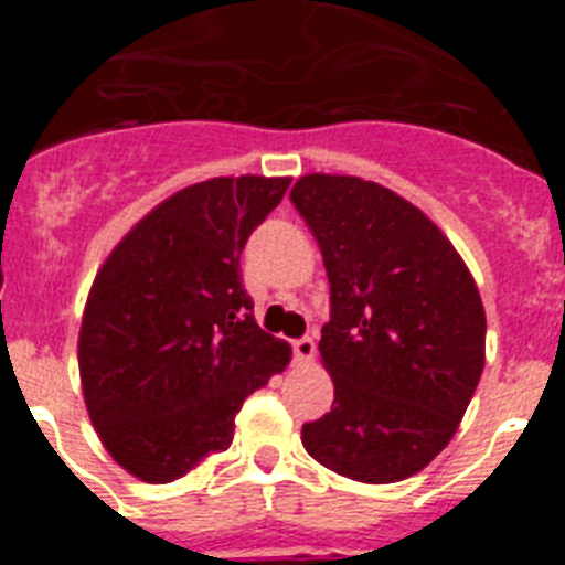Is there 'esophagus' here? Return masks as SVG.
I'll return each mask as SVG.
<instances>
[{
    "label": "esophagus",
    "instance_id": "esophagus-1",
    "mask_svg": "<svg viewBox=\"0 0 565 565\" xmlns=\"http://www.w3.org/2000/svg\"><path fill=\"white\" fill-rule=\"evenodd\" d=\"M291 348H294V356H297L299 362H311L313 353H317V344H313V339H311V337H299V339H294Z\"/></svg>",
    "mask_w": 565,
    "mask_h": 565
}]
</instances>
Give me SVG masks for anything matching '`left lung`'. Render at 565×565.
Listing matches in <instances>:
<instances>
[{"mask_svg": "<svg viewBox=\"0 0 565 565\" xmlns=\"http://www.w3.org/2000/svg\"><path fill=\"white\" fill-rule=\"evenodd\" d=\"M291 203L331 282L319 353L333 407L302 424V444L353 481L416 476L456 436L481 379L487 317L476 279L436 223L379 183L306 174Z\"/></svg>", "mask_w": 565, "mask_h": 565, "instance_id": "8db88e82", "label": "left lung"}]
</instances>
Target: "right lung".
Returning <instances> with one entry per match:
<instances>
[{
    "label": "right lung",
    "instance_id": "obj_1",
    "mask_svg": "<svg viewBox=\"0 0 565 565\" xmlns=\"http://www.w3.org/2000/svg\"><path fill=\"white\" fill-rule=\"evenodd\" d=\"M291 178H212L149 212L89 288L78 371L109 456L149 483L228 450L234 416L291 359L259 331L239 254Z\"/></svg>",
    "mask_w": 565,
    "mask_h": 565
}]
</instances>
